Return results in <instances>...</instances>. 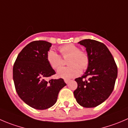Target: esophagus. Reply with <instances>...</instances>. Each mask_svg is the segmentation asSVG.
I'll return each instance as SVG.
<instances>
[{"instance_id": "34e87169", "label": "esophagus", "mask_w": 128, "mask_h": 128, "mask_svg": "<svg viewBox=\"0 0 128 128\" xmlns=\"http://www.w3.org/2000/svg\"><path fill=\"white\" fill-rule=\"evenodd\" d=\"M64 81H65V83H66V84H67L69 82H70V80H68V79H65V80H64Z\"/></svg>"}]
</instances>
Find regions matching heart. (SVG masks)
<instances>
[{"label":"heart","instance_id":"heart-1","mask_svg":"<svg viewBox=\"0 0 128 128\" xmlns=\"http://www.w3.org/2000/svg\"><path fill=\"white\" fill-rule=\"evenodd\" d=\"M59 50L64 58H68L66 67H62L57 71V76L63 79L76 77L85 70L89 65V56L86 52L80 51V48L74 44H68L59 48ZM47 60L53 69H57L62 65L63 61L60 55L54 50H50L47 53Z\"/></svg>","mask_w":128,"mask_h":128}]
</instances>
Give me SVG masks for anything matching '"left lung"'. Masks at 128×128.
<instances>
[{"label": "left lung", "mask_w": 128, "mask_h": 128, "mask_svg": "<svg viewBox=\"0 0 128 128\" xmlns=\"http://www.w3.org/2000/svg\"><path fill=\"white\" fill-rule=\"evenodd\" d=\"M78 43L86 48L89 65L81 77L75 78L78 86L74 94L80 106L94 108L104 102L112 92L118 76V68L104 44L90 39ZM86 77H88L87 80L84 79Z\"/></svg>", "instance_id": "1"}]
</instances>
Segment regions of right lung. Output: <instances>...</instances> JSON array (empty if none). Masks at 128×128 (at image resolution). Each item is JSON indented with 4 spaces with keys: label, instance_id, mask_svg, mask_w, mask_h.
Returning a JSON list of instances; mask_svg holds the SVG:
<instances>
[{
    "label": "right lung",
    "instance_id": "1",
    "mask_svg": "<svg viewBox=\"0 0 128 128\" xmlns=\"http://www.w3.org/2000/svg\"><path fill=\"white\" fill-rule=\"evenodd\" d=\"M52 43L35 41L18 54L13 66V80L18 96L34 109L44 110L56 102L58 93L66 84L63 78L50 79L55 74L47 60Z\"/></svg>",
    "mask_w": 128,
    "mask_h": 128
}]
</instances>
